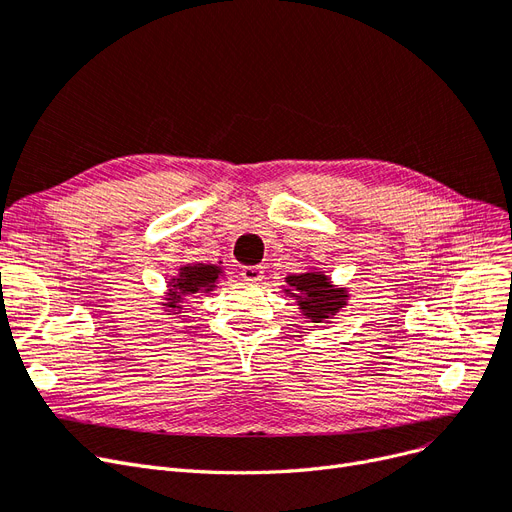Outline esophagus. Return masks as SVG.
I'll return each instance as SVG.
<instances>
[{"instance_id":"1","label":"esophagus","mask_w":512,"mask_h":512,"mask_svg":"<svg viewBox=\"0 0 512 512\" xmlns=\"http://www.w3.org/2000/svg\"><path fill=\"white\" fill-rule=\"evenodd\" d=\"M242 278L246 282H253V285H257V282L263 278V268L261 266H244L242 268Z\"/></svg>"}]
</instances>
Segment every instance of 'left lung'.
Returning <instances> with one entry per match:
<instances>
[{
    "instance_id": "1",
    "label": "left lung",
    "mask_w": 512,
    "mask_h": 512,
    "mask_svg": "<svg viewBox=\"0 0 512 512\" xmlns=\"http://www.w3.org/2000/svg\"><path fill=\"white\" fill-rule=\"evenodd\" d=\"M287 285H282V293L295 299L301 316L310 323H331L339 310L348 306L350 291L346 287L333 285L331 276L323 270L308 268L301 274H291L285 278Z\"/></svg>"
}]
</instances>
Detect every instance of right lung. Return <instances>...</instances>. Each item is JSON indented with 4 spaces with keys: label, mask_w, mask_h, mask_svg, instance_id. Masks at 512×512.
<instances>
[{
    "label": "right lung",
    "mask_w": 512,
    "mask_h": 512,
    "mask_svg": "<svg viewBox=\"0 0 512 512\" xmlns=\"http://www.w3.org/2000/svg\"><path fill=\"white\" fill-rule=\"evenodd\" d=\"M223 261L217 263H202V261H192V263H183L179 268L177 276L168 278L166 282V293L160 301V306L164 308L166 314L170 316H181L185 314L183 301L192 295H208L213 293L219 285V278L225 276Z\"/></svg>",
    "instance_id": "add662e5"
}]
</instances>
